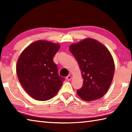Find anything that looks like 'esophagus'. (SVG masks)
I'll use <instances>...</instances> for the list:
<instances>
[{
    "mask_svg": "<svg viewBox=\"0 0 132 132\" xmlns=\"http://www.w3.org/2000/svg\"><path fill=\"white\" fill-rule=\"evenodd\" d=\"M66 79L68 80V81H70V80L71 79V76L70 75H69L68 76L66 77Z\"/></svg>",
    "mask_w": 132,
    "mask_h": 132,
    "instance_id": "obj_1",
    "label": "esophagus"
}]
</instances>
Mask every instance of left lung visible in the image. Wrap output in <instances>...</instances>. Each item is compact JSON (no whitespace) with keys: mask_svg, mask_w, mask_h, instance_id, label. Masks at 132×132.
<instances>
[{"mask_svg":"<svg viewBox=\"0 0 132 132\" xmlns=\"http://www.w3.org/2000/svg\"><path fill=\"white\" fill-rule=\"evenodd\" d=\"M79 63L83 79L82 87L77 90L82 100L91 101L100 99L110 87L115 72L111 53L101 42L86 38L69 47Z\"/></svg>","mask_w":132,"mask_h":132,"instance_id":"obj_1","label":"left lung"}]
</instances>
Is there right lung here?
I'll use <instances>...</instances> for the list:
<instances>
[{"instance_id":"add662e5","label":"right lung","mask_w":132,"mask_h":132,"mask_svg":"<svg viewBox=\"0 0 132 132\" xmlns=\"http://www.w3.org/2000/svg\"><path fill=\"white\" fill-rule=\"evenodd\" d=\"M60 47L58 44L39 40L28 46L18 59V79L24 90L35 100H50L64 81L58 74L57 65L53 61Z\"/></svg>"}]
</instances>
